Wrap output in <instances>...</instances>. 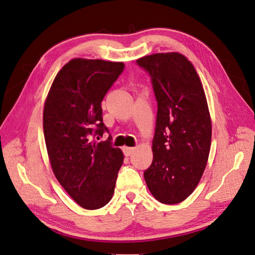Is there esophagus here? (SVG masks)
Segmentation results:
<instances>
[{"mask_svg": "<svg viewBox=\"0 0 255 255\" xmlns=\"http://www.w3.org/2000/svg\"><path fill=\"white\" fill-rule=\"evenodd\" d=\"M134 150L135 148H133V147H124V153L126 157H130L134 152Z\"/></svg>", "mask_w": 255, "mask_h": 255, "instance_id": "34e87169", "label": "esophagus"}]
</instances>
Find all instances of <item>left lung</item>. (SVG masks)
Returning a JSON list of instances; mask_svg holds the SVG:
<instances>
[{
    "label": "left lung",
    "mask_w": 255,
    "mask_h": 255,
    "mask_svg": "<svg viewBox=\"0 0 255 255\" xmlns=\"http://www.w3.org/2000/svg\"><path fill=\"white\" fill-rule=\"evenodd\" d=\"M150 74L158 102L153 159L144 172L150 193L165 204L182 202L198 185L211 149L212 121L200 77L177 52L136 60Z\"/></svg>",
    "instance_id": "obj_1"
}]
</instances>
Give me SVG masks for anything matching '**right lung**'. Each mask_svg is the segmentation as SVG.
<instances>
[{
	"mask_svg": "<svg viewBox=\"0 0 255 255\" xmlns=\"http://www.w3.org/2000/svg\"><path fill=\"white\" fill-rule=\"evenodd\" d=\"M124 70L123 62L74 58L57 74L43 108V132L54 175L86 210L101 209L114 193L124 162L120 148L103 135L102 102Z\"/></svg>",
	"mask_w": 255,
	"mask_h": 255,
	"instance_id": "obj_1",
	"label": "right lung"
}]
</instances>
